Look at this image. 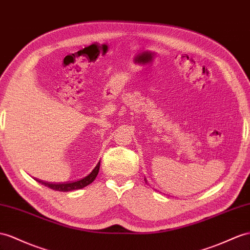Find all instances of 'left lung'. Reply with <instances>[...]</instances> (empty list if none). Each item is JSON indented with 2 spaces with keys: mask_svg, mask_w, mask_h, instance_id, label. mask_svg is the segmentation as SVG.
I'll use <instances>...</instances> for the list:
<instances>
[{
  "mask_svg": "<svg viewBox=\"0 0 250 250\" xmlns=\"http://www.w3.org/2000/svg\"><path fill=\"white\" fill-rule=\"evenodd\" d=\"M145 181H146V178H145Z\"/></svg>",
  "mask_w": 250,
  "mask_h": 250,
  "instance_id": "left-lung-1",
  "label": "left lung"
}]
</instances>
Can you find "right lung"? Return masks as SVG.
<instances>
[{"label":"right lung","mask_w":250,"mask_h":250,"mask_svg":"<svg viewBox=\"0 0 250 250\" xmlns=\"http://www.w3.org/2000/svg\"><path fill=\"white\" fill-rule=\"evenodd\" d=\"M99 167H100V162L97 164V166L94 168V170L89 173L87 176H85L82 180L76 181V182H69V183H59V184H53V183H47V182H43L40 180H36L37 182H39L40 184L44 185L50 189L56 190V191H61V192H69L73 190H78L86 187L87 185L92 184L94 180L97 176L98 172H99Z\"/></svg>","instance_id":"right-lung-1"}]
</instances>
